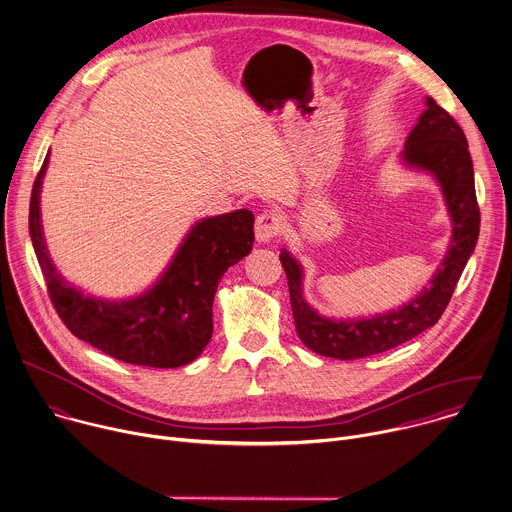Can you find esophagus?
Returning a JSON list of instances; mask_svg holds the SVG:
<instances>
[{
  "label": "esophagus",
  "mask_w": 512,
  "mask_h": 512,
  "mask_svg": "<svg viewBox=\"0 0 512 512\" xmlns=\"http://www.w3.org/2000/svg\"><path fill=\"white\" fill-rule=\"evenodd\" d=\"M281 229H283V219L275 211L261 213L255 221V237L259 243H269L281 233Z\"/></svg>",
  "instance_id": "obj_1"
}]
</instances>
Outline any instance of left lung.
Instances as JSON below:
<instances>
[{
    "instance_id": "1",
    "label": "left lung",
    "mask_w": 512,
    "mask_h": 512,
    "mask_svg": "<svg viewBox=\"0 0 512 512\" xmlns=\"http://www.w3.org/2000/svg\"><path fill=\"white\" fill-rule=\"evenodd\" d=\"M402 166L429 174L441 188L451 217L449 249L429 281L406 305L362 318L324 316L303 295L305 269L283 247L281 263L287 273L297 334L312 352L356 360L392 350L431 328L451 301L455 285L477 245L481 213L475 196V172L467 138L453 116L431 97L406 138Z\"/></svg>"
}]
</instances>
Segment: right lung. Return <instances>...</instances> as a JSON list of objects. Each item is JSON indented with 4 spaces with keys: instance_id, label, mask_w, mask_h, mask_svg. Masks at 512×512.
<instances>
[{
    "instance_id": "right-lung-1",
    "label": "right lung",
    "mask_w": 512,
    "mask_h": 512,
    "mask_svg": "<svg viewBox=\"0 0 512 512\" xmlns=\"http://www.w3.org/2000/svg\"><path fill=\"white\" fill-rule=\"evenodd\" d=\"M47 152L29 202V235L53 307L81 340L126 364L180 368L204 352L213 332V297L223 273L253 249L249 209L198 219L172 261L144 293L99 299L69 283L51 261L41 225Z\"/></svg>"
}]
</instances>
